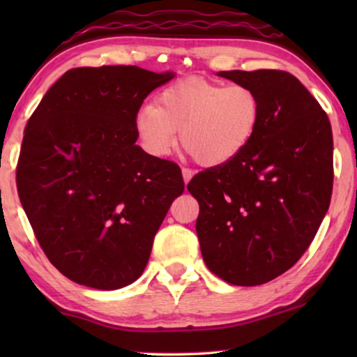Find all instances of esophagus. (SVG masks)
I'll use <instances>...</instances> for the list:
<instances>
[{
	"instance_id": "1",
	"label": "esophagus",
	"mask_w": 357,
	"mask_h": 357,
	"mask_svg": "<svg viewBox=\"0 0 357 357\" xmlns=\"http://www.w3.org/2000/svg\"><path fill=\"white\" fill-rule=\"evenodd\" d=\"M182 175H183V182H185V183H188L190 180H192V177H193V170H190V169H182Z\"/></svg>"
}]
</instances>
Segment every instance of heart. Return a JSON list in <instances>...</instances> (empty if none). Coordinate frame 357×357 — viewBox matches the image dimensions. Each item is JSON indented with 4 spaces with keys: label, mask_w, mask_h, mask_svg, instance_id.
<instances>
[{
    "label": "heart",
    "mask_w": 357,
    "mask_h": 357,
    "mask_svg": "<svg viewBox=\"0 0 357 357\" xmlns=\"http://www.w3.org/2000/svg\"><path fill=\"white\" fill-rule=\"evenodd\" d=\"M260 97L250 86L187 77L139 107L135 130L143 148L165 155L180 144L199 165L219 167L236 159L250 144L260 125Z\"/></svg>",
    "instance_id": "1"
}]
</instances>
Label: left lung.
<instances>
[{
  "label": "left lung",
  "mask_w": 357,
  "mask_h": 357,
  "mask_svg": "<svg viewBox=\"0 0 357 357\" xmlns=\"http://www.w3.org/2000/svg\"><path fill=\"white\" fill-rule=\"evenodd\" d=\"M260 97L250 144L190 180L197 234L209 271L258 286L294 266L314 241L333 190V135L315 97L291 73L219 71Z\"/></svg>",
  "instance_id": "obj_1"
}]
</instances>
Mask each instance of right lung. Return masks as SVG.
Listing matches in <instances>:
<instances>
[{
  "mask_svg": "<svg viewBox=\"0 0 357 357\" xmlns=\"http://www.w3.org/2000/svg\"><path fill=\"white\" fill-rule=\"evenodd\" d=\"M174 73L75 68L24 130L17 193L42 250L77 284L112 291L138 280L155 232L183 193L180 167L136 144L135 116Z\"/></svg>",
  "mask_w": 357,
  "mask_h": 357,
  "instance_id": "obj_1",
  "label": "right lung"
}]
</instances>
